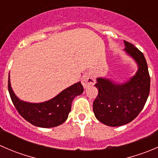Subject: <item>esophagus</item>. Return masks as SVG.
<instances>
[{
    "mask_svg": "<svg viewBox=\"0 0 158 158\" xmlns=\"http://www.w3.org/2000/svg\"><path fill=\"white\" fill-rule=\"evenodd\" d=\"M95 82V80L94 79L93 76L91 74H85L82 78V84L83 85L84 88H87V87L90 86V85H94Z\"/></svg>",
    "mask_w": 158,
    "mask_h": 158,
    "instance_id": "1",
    "label": "esophagus"
}]
</instances>
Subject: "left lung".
<instances>
[{
	"label": "left lung",
	"instance_id": "obj_1",
	"mask_svg": "<svg viewBox=\"0 0 158 158\" xmlns=\"http://www.w3.org/2000/svg\"><path fill=\"white\" fill-rule=\"evenodd\" d=\"M124 51L138 65L135 76L124 83L97 78L98 93L93 102L95 118L104 125L117 127L133 121L144 108L150 92V76L144 56L131 44L124 40Z\"/></svg>",
	"mask_w": 158,
	"mask_h": 158
}]
</instances>
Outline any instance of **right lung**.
I'll use <instances>...</instances> for the list:
<instances>
[{
	"label": "right lung",
	"instance_id": "obj_1",
	"mask_svg": "<svg viewBox=\"0 0 158 158\" xmlns=\"http://www.w3.org/2000/svg\"><path fill=\"white\" fill-rule=\"evenodd\" d=\"M80 82L73 84L62 91L48 101L40 103L27 102L20 100L10 85V73L8 77V91L14 106L19 114L26 121L40 128H53L66 122L73 99L83 92Z\"/></svg>",
	"mask_w": 158,
	"mask_h": 158
}]
</instances>
